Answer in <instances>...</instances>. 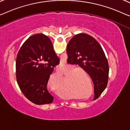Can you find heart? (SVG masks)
Segmentation results:
<instances>
[{
	"instance_id": "heart-1",
	"label": "heart",
	"mask_w": 130,
	"mask_h": 130,
	"mask_svg": "<svg viewBox=\"0 0 130 130\" xmlns=\"http://www.w3.org/2000/svg\"><path fill=\"white\" fill-rule=\"evenodd\" d=\"M73 70V68L70 67V69H68L67 70L63 71V73H64L65 74H68V73L70 72V71H71V70ZM79 71V70H75L73 71L72 72H71V73H68L69 74L67 75L66 78H69V77L70 78L69 79V82L73 81L74 79H75V76H73V77H72V76H73V75H75V74H76L77 72ZM63 73H62V72H61V71H57L56 74H54L52 75L50 77L49 80H48L49 84H50L51 83L52 80L53 78H62L63 77Z\"/></svg>"
}]
</instances>
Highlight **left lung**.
<instances>
[{"label":"left lung","mask_w":130,"mask_h":130,"mask_svg":"<svg viewBox=\"0 0 130 130\" xmlns=\"http://www.w3.org/2000/svg\"><path fill=\"white\" fill-rule=\"evenodd\" d=\"M67 63L78 64L88 74L94 85V99L106 87L109 78L108 61L101 46L95 38L81 33L72 38L67 46Z\"/></svg>","instance_id":"8db88e82"}]
</instances>
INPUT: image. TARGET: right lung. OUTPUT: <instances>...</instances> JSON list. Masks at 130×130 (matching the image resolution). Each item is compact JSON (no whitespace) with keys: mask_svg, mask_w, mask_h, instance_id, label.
<instances>
[{"mask_svg":"<svg viewBox=\"0 0 130 130\" xmlns=\"http://www.w3.org/2000/svg\"><path fill=\"white\" fill-rule=\"evenodd\" d=\"M59 62L52 42L44 34L34 35L23 43L17 54L15 69L18 85L28 99L36 105L52 102L47 84Z\"/></svg>","mask_w":130,"mask_h":130,"instance_id":"1","label":"right lung"}]
</instances>
